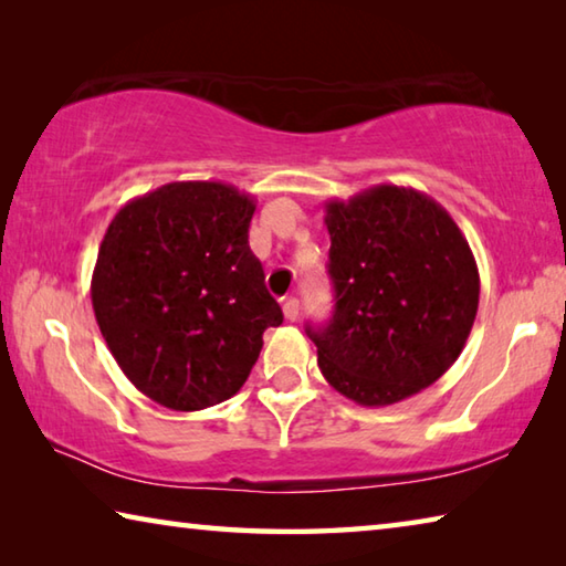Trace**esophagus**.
<instances>
[{"label": "esophagus", "instance_id": "obj_1", "mask_svg": "<svg viewBox=\"0 0 566 566\" xmlns=\"http://www.w3.org/2000/svg\"><path fill=\"white\" fill-rule=\"evenodd\" d=\"M283 315H285V321H298V315H301V303H298V298H289L283 303Z\"/></svg>", "mask_w": 566, "mask_h": 566}]
</instances>
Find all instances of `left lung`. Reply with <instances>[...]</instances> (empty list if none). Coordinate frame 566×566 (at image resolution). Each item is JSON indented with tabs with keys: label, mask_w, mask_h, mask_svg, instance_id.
Returning <instances> with one entry per match:
<instances>
[{
	"label": "left lung",
	"mask_w": 566,
	"mask_h": 566,
	"mask_svg": "<svg viewBox=\"0 0 566 566\" xmlns=\"http://www.w3.org/2000/svg\"><path fill=\"white\" fill-rule=\"evenodd\" d=\"M333 321L308 328L323 378L365 408L430 388L460 358L480 305V271L444 208L380 184L325 203Z\"/></svg>",
	"instance_id": "obj_1"
}]
</instances>
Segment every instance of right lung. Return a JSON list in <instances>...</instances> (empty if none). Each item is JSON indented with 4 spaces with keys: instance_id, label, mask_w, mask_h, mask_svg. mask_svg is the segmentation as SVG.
I'll use <instances>...</instances> for the list:
<instances>
[{
    "instance_id": "add662e5",
    "label": "right lung",
    "mask_w": 566,
    "mask_h": 566,
    "mask_svg": "<svg viewBox=\"0 0 566 566\" xmlns=\"http://www.w3.org/2000/svg\"><path fill=\"white\" fill-rule=\"evenodd\" d=\"M251 193L174 181L118 208L98 245L92 305L118 368L176 412L243 388L265 328L283 323L248 245Z\"/></svg>"
}]
</instances>
